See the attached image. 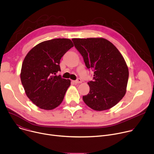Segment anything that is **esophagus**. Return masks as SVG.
<instances>
[{"mask_svg": "<svg viewBox=\"0 0 154 154\" xmlns=\"http://www.w3.org/2000/svg\"><path fill=\"white\" fill-rule=\"evenodd\" d=\"M74 82L75 83H82V80L80 79H77L76 80L74 81Z\"/></svg>", "mask_w": 154, "mask_h": 154, "instance_id": "34e87169", "label": "esophagus"}]
</instances>
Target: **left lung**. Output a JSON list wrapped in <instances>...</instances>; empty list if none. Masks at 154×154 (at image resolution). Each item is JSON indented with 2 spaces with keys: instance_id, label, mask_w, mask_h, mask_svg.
Returning <instances> with one entry per match:
<instances>
[{
  "instance_id": "obj_1",
  "label": "left lung",
  "mask_w": 154,
  "mask_h": 154,
  "mask_svg": "<svg viewBox=\"0 0 154 154\" xmlns=\"http://www.w3.org/2000/svg\"><path fill=\"white\" fill-rule=\"evenodd\" d=\"M72 40L86 68L94 71L93 80L88 83L90 92L83 96L84 102L96 111L112 108L126 93L128 69L124 57L111 42L102 38Z\"/></svg>"
}]
</instances>
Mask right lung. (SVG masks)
Here are the masks:
<instances>
[{
  "label": "right lung",
  "instance_id": "right-lung-1",
  "mask_svg": "<svg viewBox=\"0 0 154 154\" xmlns=\"http://www.w3.org/2000/svg\"><path fill=\"white\" fill-rule=\"evenodd\" d=\"M74 46L69 39L57 38L40 42L26 56L20 80L29 99L41 109L51 110L62 102L71 80L57 75L64 54Z\"/></svg>",
  "mask_w": 154,
  "mask_h": 154
}]
</instances>
